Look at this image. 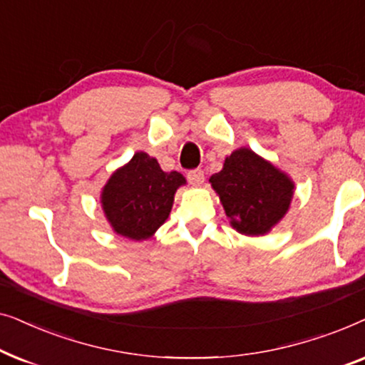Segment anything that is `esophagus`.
<instances>
[{"label": "esophagus", "mask_w": 365, "mask_h": 365, "mask_svg": "<svg viewBox=\"0 0 365 365\" xmlns=\"http://www.w3.org/2000/svg\"><path fill=\"white\" fill-rule=\"evenodd\" d=\"M187 179L192 186H201V184L204 182V173L201 171V169H194V171L187 173Z\"/></svg>", "instance_id": "esophagus-1"}]
</instances>
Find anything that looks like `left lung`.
<instances>
[{
  "instance_id": "1",
  "label": "left lung",
  "mask_w": 365,
  "mask_h": 365,
  "mask_svg": "<svg viewBox=\"0 0 365 365\" xmlns=\"http://www.w3.org/2000/svg\"><path fill=\"white\" fill-rule=\"evenodd\" d=\"M229 224L244 236H266L291 207L296 184L271 161L249 148L224 159L222 169L209 178Z\"/></svg>"
}]
</instances>
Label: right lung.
I'll list each match as a JSON object with an SVG mask.
<instances>
[{"label": "right lung", "instance_id": "obj_1", "mask_svg": "<svg viewBox=\"0 0 365 365\" xmlns=\"http://www.w3.org/2000/svg\"><path fill=\"white\" fill-rule=\"evenodd\" d=\"M186 186L181 173H164L158 159L138 151L101 189V207L113 232L131 241L151 239L166 222L174 194Z\"/></svg>", "mask_w": 365, "mask_h": 365}]
</instances>
